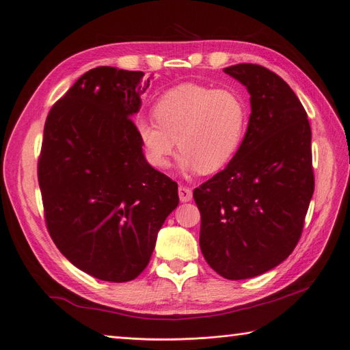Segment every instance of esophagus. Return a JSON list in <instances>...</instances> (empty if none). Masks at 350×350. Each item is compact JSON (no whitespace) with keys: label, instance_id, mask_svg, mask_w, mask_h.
<instances>
[{"label":"esophagus","instance_id":"1","mask_svg":"<svg viewBox=\"0 0 350 350\" xmlns=\"http://www.w3.org/2000/svg\"><path fill=\"white\" fill-rule=\"evenodd\" d=\"M178 194H179V200H181L183 203H187V201H189V200L193 198L191 188H188V187H179L178 188Z\"/></svg>","mask_w":350,"mask_h":350}]
</instances>
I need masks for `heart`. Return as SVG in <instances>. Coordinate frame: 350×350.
Segmentation results:
<instances>
[{
  "label": "heart",
  "mask_w": 350,
  "mask_h": 350,
  "mask_svg": "<svg viewBox=\"0 0 350 350\" xmlns=\"http://www.w3.org/2000/svg\"><path fill=\"white\" fill-rule=\"evenodd\" d=\"M156 121L137 122L149 162L159 169L181 152L179 166L185 172L213 174L238 152L247 130L248 111L239 93L184 83L157 99Z\"/></svg>",
  "instance_id": "obj_1"
}]
</instances>
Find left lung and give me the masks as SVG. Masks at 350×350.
Returning a JSON list of instances; mask_svg holds the SVG:
<instances>
[{"mask_svg": "<svg viewBox=\"0 0 350 350\" xmlns=\"http://www.w3.org/2000/svg\"><path fill=\"white\" fill-rule=\"evenodd\" d=\"M224 71L250 93L248 129L228 166L193 196L208 266L242 280L279 266L301 238L314 193L311 126L278 74L257 64Z\"/></svg>", "mask_w": 350, "mask_h": 350, "instance_id": "left-lung-1", "label": "left lung"}]
</instances>
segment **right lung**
Listing matches in <instances>:
<instances>
[{
    "label": "right lung",
    "instance_id": "1",
    "mask_svg": "<svg viewBox=\"0 0 350 350\" xmlns=\"http://www.w3.org/2000/svg\"><path fill=\"white\" fill-rule=\"evenodd\" d=\"M93 68L48 113L38 165L49 235L81 271L130 282L146 269L178 185L146 161L133 115L152 77Z\"/></svg>",
    "mask_w": 350,
    "mask_h": 350
}]
</instances>
